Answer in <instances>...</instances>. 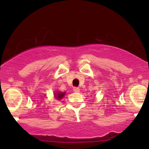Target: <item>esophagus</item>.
I'll return each instance as SVG.
<instances>
[{
    "mask_svg": "<svg viewBox=\"0 0 149 149\" xmlns=\"http://www.w3.org/2000/svg\"><path fill=\"white\" fill-rule=\"evenodd\" d=\"M73 91H74V92H79V91H80V89H79V87H74V88H73Z\"/></svg>",
    "mask_w": 149,
    "mask_h": 149,
    "instance_id": "1",
    "label": "esophagus"
}]
</instances>
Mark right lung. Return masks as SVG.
Instances as JSON below:
<instances>
[{"label": "right lung", "mask_w": 149, "mask_h": 149, "mask_svg": "<svg viewBox=\"0 0 149 149\" xmlns=\"http://www.w3.org/2000/svg\"><path fill=\"white\" fill-rule=\"evenodd\" d=\"M65 95V93H61V92H58L56 94H55V98L58 99V100H61V99L63 97V96Z\"/></svg>", "instance_id": "add662e5"}]
</instances>
